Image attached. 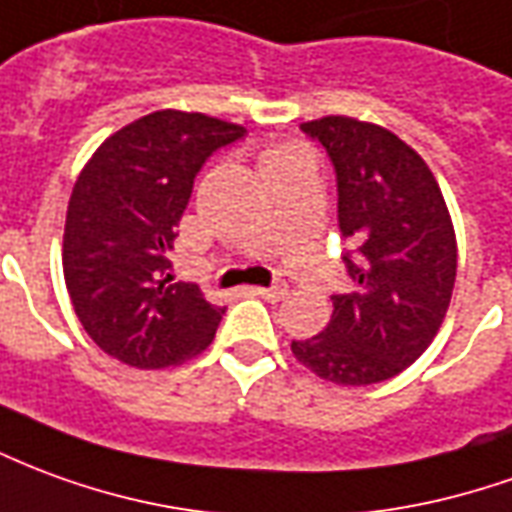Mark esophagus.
Listing matches in <instances>:
<instances>
[{"label": "esophagus", "mask_w": 512, "mask_h": 512, "mask_svg": "<svg viewBox=\"0 0 512 512\" xmlns=\"http://www.w3.org/2000/svg\"><path fill=\"white\" fill-rule=\"evenodd\" d=\"M257 296H263V299H271V302H280L282 296L288 293L285 285H271V288H255Z\"/></svg>", "instance_id": "esophagus-1"}]
</instances>
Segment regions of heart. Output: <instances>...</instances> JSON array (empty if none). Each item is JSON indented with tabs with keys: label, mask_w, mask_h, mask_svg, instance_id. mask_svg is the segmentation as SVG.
<instances>
[{
	"label": "heart",
	"mask_w": 512,
	"mask_h": 512,
	"mask_svg": "<svg viewBox=\"0 0 512 512\" xmlns=\"http://www.w3.org/2000/svg\"><path fill=\"white\" fill-rule=\"evenodd\" d=\"M285 152H291V146H277V149H268L266 155H263V163H266V160H271V157L285 155Z\"/></svg>",
	"instance_id": "heart-1"
}]
</instances>
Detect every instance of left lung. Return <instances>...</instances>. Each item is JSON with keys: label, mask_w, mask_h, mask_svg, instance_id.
I'll use <instances>...</instances> for the list:
<instances>
[{"label": "left lung", "mask_w": 512, "mask_h": 512, "mask_svg": "<svg viewBox=\"0 0 512 512\" xmlns=\"http://www.w3.org/2000/svg\"><path fill=\"white\" fill-rule=\"evenodd\" d=\"M338 177V227L352 293L332 296L330 324L293 357L343 388L391 380L441 330L457 274L449 207L424 157L399 135L352 116L305 121Z\"/></svg>", "instance_id": "obj_1"}]
</instances>
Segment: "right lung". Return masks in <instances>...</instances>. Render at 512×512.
I'll return each instance as SVG.
<instances>
[{
  "mask_svg": "<svg viewBox=\"0 0 512 512\" xmlns=\"http://www.w3.org/2000/svg\"><path fill=\"white\" fill-rule=\"evenodd\" d=\"M241 124L155 110L102 141L74 182L63 230V277L91 341L132 368H169L202 355L224 307L199 285L171 282L177 224L196 171Z\"/></svg>",
  "mask_w": 512,
  "mask_h": 512,
  "instance_id": "right-lung-1",
  "label": "right lung"
}]
</instances>
